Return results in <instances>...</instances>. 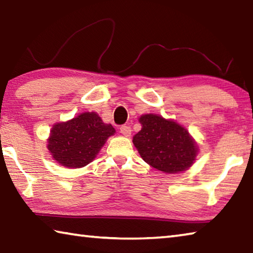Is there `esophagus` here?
Here are the masks:
<instances>
[{
    "label": "esophagus",
    "mask_w": 253,
    "mask_h": 253,
    "mask_svg": "<svg viewBox=\"0 0 253 253\" xmlns=\"http://www.w3.org/2000/svg\"><path fill=\"white\" fill-rule=\"evenodd\" d=\"M121 132H122V134H123L124 136H126V137L130 136V134H131V128H130V126H127V125L122 126V127H121Z\"/></svg>",
    "instance_id": "1"
}]
</instances>
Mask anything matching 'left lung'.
<instances>
[{
    "instance_id": "obj_1",
    "label": "left lung",
    "mask_w": 253,
    "mask_h": 253,
    "mask_svg": "<svg viewBox=\"0 0 253 253\" xmlns=\"http://www.w3.org/2000/svg\"><path fill=\"white\" fill-rule=\"evenodd\" d=\"M139 123L142 129L132 137V143L147 164L166 174L191 168L199 149L185 128L154 114L140 116Z\"/></svg>"
}]
</instances>
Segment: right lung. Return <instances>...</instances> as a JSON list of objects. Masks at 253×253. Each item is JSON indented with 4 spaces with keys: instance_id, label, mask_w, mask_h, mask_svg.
Wrapping results in <instances>:
<instances>
[{
    "instance_id": "1",
    "label": "right lung",
    "mask_w": 253,
    "mask_h": 253,
    "mask_svg": "<svg viewBox=\"0 0 253 253\" xmlns=\"http://www.w3.org/2000/svg\"><path fill=\"white\" fill-rule=\"evenodd\" d=\"M116 130L96 113H83L71 121L53 125L48 149L53 160L68 169H80L97 156Z\"/></svg>"
}]
</instances>
